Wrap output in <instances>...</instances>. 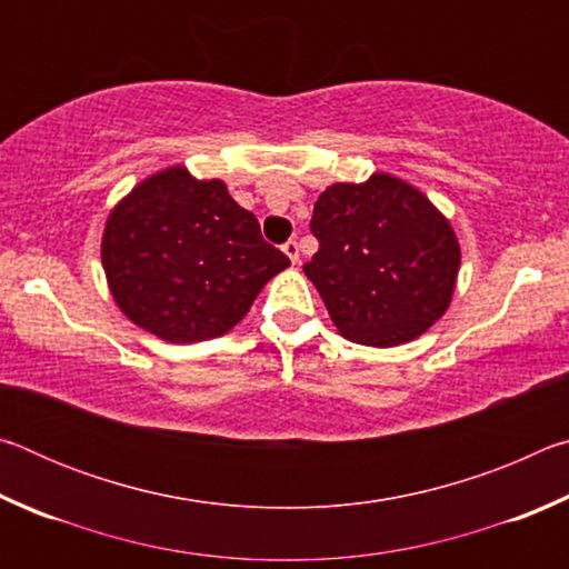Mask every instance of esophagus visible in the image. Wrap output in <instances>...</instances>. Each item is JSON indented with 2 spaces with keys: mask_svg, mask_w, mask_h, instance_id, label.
<instances>
[{
  "mask_svg": "<svg viewBox=\"0 0 569 569\" xmlns=\"http://www.w3.org/2000/svg\"><path fill=\"white\" fill-rule=\"evenodd\" d=\"M283 253H286L288 258H291V263L298 261V243H296V240H286V243H283Z\"/></svg>",
  "mask_w": 569,
  "mask_h": 569,
  "instance_id": "esophagus-1",
  "label": "esophagus"
}]
</instances>
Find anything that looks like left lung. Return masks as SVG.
Returning a JSON list of instances; mask_svg holds the SVG:
<instances>
[{"label": "left lung", "instance_id": "left-lung-1", "mask_svg": "<svg viewBox=\"0 0 569 569\" xmlns=\"http://www.w3.org/2000/svg\"><path fill=\"white\" fill-rule=\"evenodd\" d=\"M319 250L303 266L336 329L363 346H399L439 321L461 250L449 220L409 182L373 172L336 182L313 206Z\"/></svg>", "mask_w": 569, "mask_h": 569}]
</instances>
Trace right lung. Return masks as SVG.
Here are the masks:
<instances>
[{"label": "right lung", "instance_id": "right-lung-1", "mask_svg": "<svg viewBox=\"0 0 569 569\" xmlns=\"http://www.w3.org/2000/svg\"><path fill=\"white\" fill-rule=\"evenodd\" d=\"M288 266L223 180H198L182 166L138 182L112 208L102 233L114 303L134 326L170 343L228 333Z\"/></svg>", "mask_w": 569, "mask_h": 569}]
</instances>
